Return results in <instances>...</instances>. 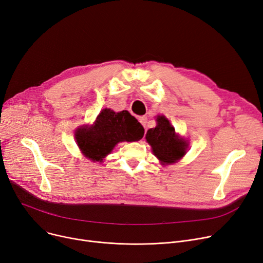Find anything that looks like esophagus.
Masks as SVG:
<instances>
[{"mask_svg":"<svg viewBox=\"0 0 263 263\" xmlns=\"http://www.w3.org/2000/svg\"><path fill=\"white\" fill-rule=\"evenodd\" d=\"M139 120H140V122L143 124L144 127H146V123H147V121H148V118H147L146 116H142V117H140V118H139Z\"/></svg>","mask_w":263,"mask_h":263,"instance_id":"34e87169","label":"esophagus"}]
</instances>
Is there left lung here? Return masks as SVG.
Masks as SVG:
<instances>
[{
  "label": "left lung",
  "instance_id": "obj_1",
  "mask_svg": "<svg viewBox=\"0 0 263 263\" xmlns=\"http://www.w3.org/2000/svg\"><path fill=\"white\" fill-rule=\"evenodd\" d=\"M146 141L162 165L178 162L185 154L187 141L175 132L170 120L164 115L157 116V126L147 131Z\"/></svg>",
  "mask_w": 263,
  "mask_h": 263
}]
</instances>
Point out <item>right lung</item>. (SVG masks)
Returning a JSON list of instances; mask_svg holds the SVG:
<instances>
[{
    "mask_svg": "<svg viewBox=\"0 0 263 263\" xmlns=\"http://www.w3.org/2000/svg\"><path fill=\"white\" fill-rule=\"evenodd\" d=\"M144 128L128 110L114 112L104 108L91 126H82L76 130V142L81 153L93 162H102L120 142L140 141Z\"/></svg>",
    "mask_w": 263,
    "mask_h": 263,
    "instance_id": "1",
    "label": "right lung"
}]
</instances>
